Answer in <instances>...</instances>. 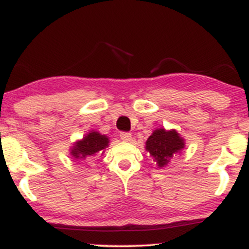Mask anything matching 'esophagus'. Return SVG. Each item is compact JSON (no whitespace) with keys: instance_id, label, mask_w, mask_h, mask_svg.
<instances>
[{"instance_id":"esophagus-1","label":"esophagus","mask_w":249,"mask_h":249,"mask_svg":"<svg viewBox=\"0 0 249 249\" xmlns=\"http://www.w3.org/2000/svg\"><path fill=\"white\" fill-rule=\"evenodd\" d=\"M119 137H121V139L123 141H131L132 140V135H131V133H128V132H121Z\"/></svg>"}]
</instances>
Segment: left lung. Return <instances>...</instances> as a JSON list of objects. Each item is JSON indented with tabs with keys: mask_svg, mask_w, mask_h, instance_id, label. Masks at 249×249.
Listing matches in <instances>:
<instances>
[{
	"mask_svg": "<svg viewBox=\"0 0 249 249\" xmlns=\"http://www.w3.org/2000/svg\"><path fill=\"white\" fill-rule=\"evenodd\" d=\"M185 147V141L176 130L156 128L146 141V150L157 168H164L170 160Z\"/></svg>",
	"mask_w": 249,
	"mask_h": 249,
	"instance_id": "left-lung-1",
	"label": "left lung"
}]
</instances>
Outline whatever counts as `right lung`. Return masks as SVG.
I'll list each match as a JSON object with an SVG mask.
<instances>
[{
	"instance_id": "add662e5",
	"label": "right lung",
	"mask_w": 249,
	"mask_h": 249,
	"mask_svg": "<svg viewBox=\"0 0 249 249\" xmlns=\"http://www.w3.org/2000/svg\"><path fill=\"white\" fill-rule=\"evenodd\" d=\"M109 138L99 132L92 131L85 135L83 139L77 141L70 150V154L74 159L87 160L92 159L97 154H102L103 150L108 147Z\"/></svg>"
}]
</instances>
